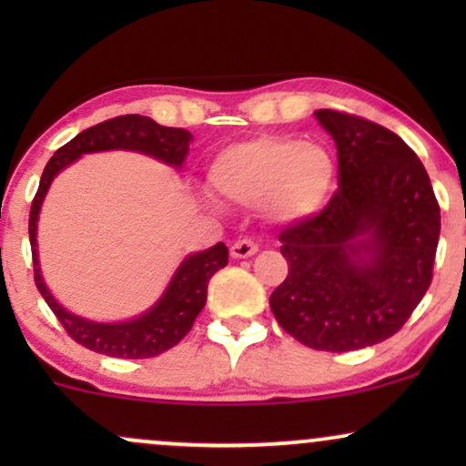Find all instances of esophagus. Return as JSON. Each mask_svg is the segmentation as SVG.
<instances>
[{"mask_svg": "<svg viewBox=\"0 0 466 466\" xmlns=\"http://www.w3.org/2000/svg\"><path fill=\"white\" fill-rule=\"evenodd\" d=\"M256 251H258V245H256L254 240H249V238L237 240V243L229 248V254H232V258H249V256H254Z\"/></svg>", "mask_w": 466, "mask_h": 466, "instance_id": "1", "label": "esophagus"}]
</instances>
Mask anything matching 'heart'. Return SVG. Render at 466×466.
Listing matches in <instances>:
<instances>
[{"label": "heart", "mask_w": 466, "mask_h": 466, "mask_svg": "<svg viewBox=\"0 0 466 466\" xmlns=\"http://www.w3.org/2000/svg\"><path fill=\"white\" fill-rule=\"evenodd\" d=\"M208 179L217 195L240 206L260 203L274 223L298 226L329 206L337 166L319 142L260 136L221 148L210 162Z\"/></svg>", "instance_id": "b5f03b06"}]
</instances>
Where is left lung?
Masks as SVG:
<instances>
[{
  "instance_id": "obj_1",
  "label": "left lung",
  "mask_w": 466,
  "mask_h": 466,
  "mask_svg": "<svg viewBox=\"0 0 466 466\" xmlns=\"http://www.w3.org/2000/svg\"><path fill=\"white\" fill-rule=\"evenodd\" d=\"M313 116L337 147L339 190L280 232L289 276L269 307L309 349L360 350L397 333L430 289L441 208L397 133L333 109Z\"/></svg>"
}]
</instances>
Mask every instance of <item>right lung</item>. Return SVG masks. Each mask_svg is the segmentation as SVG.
Instances as JSON below:
<instances>
[{
  "mask_svg": "<svg viewBox=\"0 0 466 466\" xmlns=\"http://www.w3.org/2000/svg\"><path fill=\"white\" fill-rule=\"evenodd\" d=\"M190 142L192 133L186 129L162 127L151 117L131 114L100 122L92 129L78 133L66 147L58 148L47 162L44 175H41L39 190L32 201L28 223L35 282L47 307L63 324V329L85 349L106 357H120V360H147V357L162 355V352L177 346L192 329L201 309L206 307L210 278L228 265V248L223 243H217L212 248L186 256L175 269L162 296L157 298V302L136 318L122 319V322H96V319L83 318V315L69 311L52 296V291L46 285V278L41 274L36 228H39L41 206H44L52 181L56 179L61 170H66L69 164H74L83 155L105 151L140 153L170 166V168L181 170L186 157H188Z\"/></svg>",
  "mask_w": 466,
  "mask_h": 466,
  "instance_id": "obj_1",
  "label": "right lung"
}]
</instances>
